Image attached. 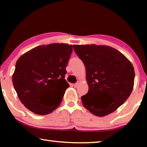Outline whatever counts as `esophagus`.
<instances>
[{"instance_id": "34e87169", "label": "esophagus", "mask_w": 147, "mask_h": 147, "mask_svg": "<svg viewBox=\"0 0 147 147\" xmlns=\"http://www.w3.org/2000/svg\"><path fill=\"white\" fill-rule=\"evenodd\" d=\"M78 85H79V83H76V84H74V88H78Z\"/></svg>"}]
</instances>
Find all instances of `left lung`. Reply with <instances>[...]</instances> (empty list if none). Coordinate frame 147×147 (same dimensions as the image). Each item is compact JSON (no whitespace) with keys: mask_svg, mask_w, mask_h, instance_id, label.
<instances>
[{"mask_svg":"<svg viewBox=\"0 0 147 147\" xmlns=\"http://www.w3.org/2000/svg\"><path fill=\"white\" fill-rule=\"evenodd\" d=\"M73 49L86 69L89 91L81 98L83 106L98 117L115 111L132 91L135 78L132 64L119 51L109 46L74 45ZM102 96L112 99L110 105L102 106Z\"/></svg>","mask_w":147,"mask_h":147,"instance_id":"obj_1","label":"left lung"}]
</instances>
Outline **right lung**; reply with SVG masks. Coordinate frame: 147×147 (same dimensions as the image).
I'll return each mask as SVG.
<instances>
[{
	"label": "right lung",
	"mask_w": 147,
	"mask_h": 147,
	"mask_svg": "<svg viewBox=\"0 0 147 147\" xmlns=\"http://www.w3.org/2000/svg\"><path fill=\"white\" fill-rule=\"evenodd\" d=\"M73 45H39L23 54L16 62L12 82L17 96L32 112L43 115L61 102L69 84L65 79Z\"/></svg>",
	"instance_id": "obj_1"
}]
</instances>
